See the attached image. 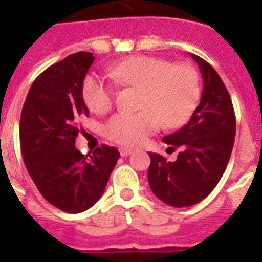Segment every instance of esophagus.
I'll return each instance as SVG.
<instances>
[{"label": "esophagus", "mask_w": 262, "mask_h": 262, "mask_svg": "<svg viewBox=\"0 0 262 262\" xmlns=\"http://www.w3.org/2000/svg\"><path fill=\"white\" fill-rule=\"evenodd\" d=\"M133 152V149H130V148H119V154H121V156H129Z\"/></svg>", "instance_id": "obj_1"}]
</instances>
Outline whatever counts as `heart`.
Returning <instances> with one entry per match:
<instances>
[{"instance_id": "1", "label": "heart", "mask_w": 262, "mask_h": 262, "mask_svg": "<svg viewBox=\"0 0 262 262\" xmlns=\"http://www.w3.org/2000/svg\"><path fill=\"white\" fill-rule=\"evenodd\" d=\"M108 75L118 85L141 88V110L121 111L104 125L107 139L125 147L143 144L162 122L170 127L182 125L199 102V75L189 63L172 65L166 59L135 55L115 63ZM83 98L91 111L100 114L114 102V90L102 77L91 75L84 80Z\"/></svg>"}]
</instances>
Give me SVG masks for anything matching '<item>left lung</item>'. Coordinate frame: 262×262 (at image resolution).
Wrapping results in <instances>:
<instances>
[{
	"instance_id": "obj_1",
	"label": "left lung",
	"mask_w": 262,
	"mask_h": 262,
	"mask_svg": "<svg viewBox=\"0 0 262 262\" xmlns=\"http://www.w3.org/2000/svg\"><path fill=\"white\" fill-rule=\"evenodd\" d=\"M203 76L201 100L189 122L163 143L179 148L175 162L151 154L148 183L164 204L190 207L211 193L226 171L235 139V114L228 91L213 68L190 54Z\"/></svg>"
}]
</instances>
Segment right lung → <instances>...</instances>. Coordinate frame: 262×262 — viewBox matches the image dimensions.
Returning a JSON list of instances; mask_svg holds the SVG:
<instances>
[{
	"label": "right lung",
	"instance_id": "1",
	"mask_svg": "<svg viewBox=\"0 0 262 262\" xmlns=\"http://www.w3.org/2000/svg\"><path fill=\"white\" fill-rule=\"evenodd\" d=\"M95 57L79 51L51 65L31 85L20 117L27 171L45 199L68 213L87 211L106 189L119 152L102 145L84 156L75 147L88 117L83 83Z\"/></svg>",
	"mask_w": 262,
	"mask_h": 262
}]
</instances>
